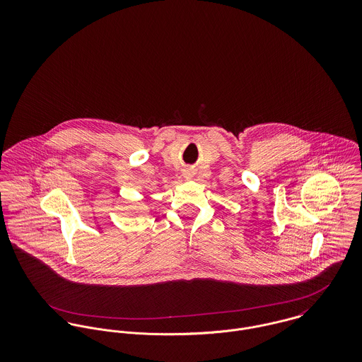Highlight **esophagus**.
Returning <instances> with one entry per match:
<instances>
[{
    "label": "esophagus",
    "instance_id": "obj_1",
    "mask_svg": "<svg viewBox=\"0 0 362 362\" xmlns=\"http://www.w3.org/2000/svg\"><path fill=\"white\" fill-rule=\"evenodd\" d=\"M191 175H192V174H191L189 170H185V171H184V177H185V178H191Z\"/></svg>",
    "mask_w": 362,
    "mask_h": 362
}]
</instances>
